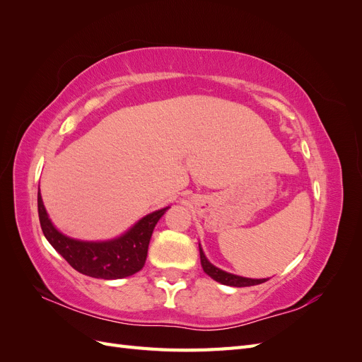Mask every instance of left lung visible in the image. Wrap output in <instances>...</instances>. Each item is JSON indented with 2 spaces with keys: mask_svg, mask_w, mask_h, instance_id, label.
I'll return each instance as SVG.
<instances>
[{
  "mask_svg": "<svg viewBox=\"0 0 362 362\" xmlns=\"http://www.w3.org/2000/svg\"><path fill=\"white\" fill-rule=\"evenodd\" d=\"M199 254H201V264L204 272L206 273L208 276L213 278L214 281L223 284V286H231V287H252V286H258V284L266 282L267 279H252V278H243V276H237L233 275V273L223 272L221 269H217L216 266H213L210 261L206 259L204 250L199 245Z\"/></svg>",
  "mask_w": 362,
  "mask_h": 362,
  "instance_id": "1",
  "label": "left lung"
}]
</instances>
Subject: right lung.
<instances>
[{"label": "right lung", "mask_w": 362, "mask_h": 362, "mask_svg": "<svg viewBox=\"0 0 362 362\" xmlns=\"http://www.w3.org/2000/svg\"><path fill=\"white\" fill-rule=\"evenodd\" d=\"M169 206L161 208L129 228L125 234L107 242H83L62 234L49 221L43 206L40 189L37 211L43 235L51 246L83 275L101 279H120L134 275L145 266L152 231Z\"/></svg>", "instance_id": "right-lung-1"}]
</instances>
